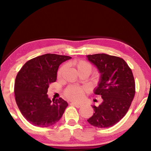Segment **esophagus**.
Here are the masks:
<instances>
[{
  "mask_svg": "<svg viewBox=\"0 0 151 151\" xmlns=\"http://www.w3.org/2000/svg\"><path fill=\"white\" fill-rule=\"evenodd\" d=\"M71 104L73 105V106H75L76 107H77V108H80V107L82 106L81 104H80V103H76V102H72Z\"/></svg>",
  "mask_w": 151,
  "mask_h": 151,
  "instance_id": "obj_1",
  "label": "esophagus"
}]
</instances>
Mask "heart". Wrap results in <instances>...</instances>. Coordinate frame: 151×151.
<instances>
[{"label":"heart","instance_id":"b5f03b06","mask_svg":"<svg viewBox=\"0 0 151 151\" xmlns=\"http://www.w3.org/2000/svg\"><path fill=\"white\" fill-rule=\"evenodd\" d=\"M72 65L77 69L79 73H87L89 74L92 70L91 64L84 60H75L72 62ZM67 66L66 65H62L57 72V77L60 78L63 76L64 72L66 70ZM65 96L67 98L72 100H80L84 96V88L79 86H69L65 91Z\"/></svg>","mask_w":151,"mask_h":151}]
</instances>
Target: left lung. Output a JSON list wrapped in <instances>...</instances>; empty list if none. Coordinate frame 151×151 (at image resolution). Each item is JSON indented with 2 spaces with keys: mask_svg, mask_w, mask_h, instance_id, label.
<instances>
[{
  "mask_svg": "<svg viewBox=\"0 0 151 151\" xmlns=\"http://www.w3.org/2000/svg\"><path fill=\"white\" fill-rule=\"evenodd\" d=\"M88 61L101 73L95 94L103 102L92 106L94 113L88 119L93 127L104 129L113 127L127 114L135 94V83L131 68L121 58L105 53L87 55Z\"/></svg>",
  "mask_w": 151,
  "mask_h": 151,
  "instance_id": "left-lung-1",
  "label": "left lung"
}]
</instances>
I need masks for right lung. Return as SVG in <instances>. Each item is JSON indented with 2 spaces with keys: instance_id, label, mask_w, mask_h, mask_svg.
Returning <instances> with one entry per match:
<instances>
[{
  "instance_id": "right-lung-1",
  "label": "right lung",
  "mask_w": 151,
  "mask_h": 151,
  "mask_svg": "<svg viewBox=\"0 0 151 151\" xmlns=\"http://www.w3.org/2000/svg\"><path fill=\"white\" fill-rule=\"evenodd\" d=\"M71 58L47 53L28 60L18 71L14 85L16 102L22 115L32 124L48 127L63 116L68 103L61 98L52 102L47 93L49 84L56 81L60 65Z\"/></svg>"
}]
</instances>
